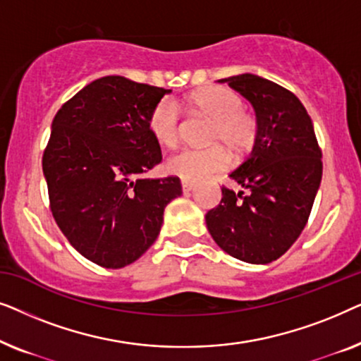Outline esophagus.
<instances>
[{
    "label": "esophagus",
    "mask_w": 361,
    "mask_h": 361,
    "mask_svg": "<svg viewBox=\"0 0 361 361\" xmlns=\"http://www.w3.org/2000/svg\"><path fill=\"white\" fill-rule=\"evenodd\" d=\"M194 187H195L194 182H190V180H182V190H184V192L194 190Z\"/></svg>",
    "instance_id": "34e87169"
}]
</instances>
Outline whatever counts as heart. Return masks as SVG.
Here are the masks:
<instances>
[{"label":"heart","mask_w":361,"mask_h":361,"mask_svg":"<svg viewBox=\"0 0 361 361\" xmlns=\"http://www.w3.org/2000/svg\"><path fill=\"white\" fill-rule=\"evenodd\" d=\"M187 103L192 111L209 118L207 147H184L166 162L171 174L187 180H199L224 171L230 154L241 157L253 149L258 137V121L243 108L238 93L225 87L212 85L190 93ZM147 130L162 146H176L180 135V115L176 102L162 98L147 116Z\"/></svg>","instance_id":"b5f03b06"}]
</instances>
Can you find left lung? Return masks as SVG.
Returning <instances> with one entry per match:
<instances>
[{
  "instance_id": "left-lung-1",
  "label": "left lung",
  "mask_w": 361,
  "mask_h": 361,
  "mask_svg": "<svg viewBox=\"0 0 361 361\" xmlns=\"http://www.w3.org/2000/svg\"><path fill=\"white\" fill-rule=\"evenodd\" d=\"M219 82L251 102L258 137L230 172L245 190L221 187V202L205 215L207 228L230 256L266 264L283 256L307 224L322 179V151L307 110L288 88L251 73Z\"/></svg>"
}]
</instances>
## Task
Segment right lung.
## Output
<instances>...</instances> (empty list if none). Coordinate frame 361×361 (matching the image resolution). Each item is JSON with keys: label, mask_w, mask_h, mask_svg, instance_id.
<instances>
[{"label": "right lung", "mask_w": 361, "mask_h": 361, "mask_svg": "<svg viewBox=\"0 0 361 361\" xmlns=\"http://www.w3.org/2000/svg\"><path fill=\"white\" fill-rule=\"evenodd\" d=\"M161 87L102 77L54 116L42 154L49 207L63 236L102 268H125L154 243L179 177L142 179L162 161L147 130Z\"/></svg>", "instance_id": "obj_1"}]
</instances>
